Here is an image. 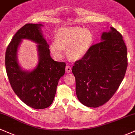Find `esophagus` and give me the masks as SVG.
<instances>
[{
    "label": "esophagus",
    "mask_w": 135,
    "mask_h": 135,
    "mask_svg": "<svg viewBox=\"0 0 135 135\" xmlns=\"http://www.w3.org/2000/svg\"><path fill=\"white\" fill-rule=\"evenodd\" d=\"M65 70H66V73H70L71 72H72V69H71L70 66H69V65L66 66Z\"/></svg>",
    "instance_id": "34e87169"
}]
</instances>
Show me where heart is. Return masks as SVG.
<instances>
[{
  "instance_id": "heart-1",
  "label": "heart",
  "mask_w": 135,
  "mask_h": 135,
  "mask_svg": "<svg viewBox=\"0 0 135 135\" xmlns=\"http://www.w3.org/2000/svg\"><path fill=\"white\" fill-rule=\"evenodd\" d=\"M94 41L93 34L88 29L77 27L63 28L57 34V41L50 44V51L56 58L61 59L64 49L70 59L80 60L84 56Z\"/></svg>"
}]
</instances>
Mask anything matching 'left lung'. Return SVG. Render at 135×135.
Segmentation results:
<instances>
[{"label": "left lung", "mask_w": 135, "mask_h": 135, "mask_svg": "<svg viewBox=\"0 0 135 135\" xmlns=\"http://www.w3.org/2000/svg\"><path fill=\"white\" fill-rule=\"evenodd\" d=\"M110 28L102 33L101 42L91 46L72 68L77 98L88 107H98L108 102L126 74V46L121 34Z\"/></svg>", "instance_id": "1"}]
</instances>
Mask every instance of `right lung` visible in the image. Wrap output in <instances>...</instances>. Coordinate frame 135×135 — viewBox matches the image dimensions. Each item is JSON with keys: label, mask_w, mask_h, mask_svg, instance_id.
Segmentation results:
<instances>
[{"label": "right lung", "mask_w": 135, "mask_h": 135, "mask_svg": "<svg viewBox=\"0 0 135 135\" xmlns=\"http://www.w3.org/2000/svg\"><path fill=\"white\" fill-rule=\"evenodd\" d=\"M42 24L28 23L15 33L6 52L7 76L14 92L23 103L35 109L50 106L56 92L58 81L65 72L66 64L52 60L49 44L43 35ZM23 39L37 44L38 63L32 71L19 65L17 51Z\"/></svg>", "instance_id": "right-lung-1"}]
</instances>
